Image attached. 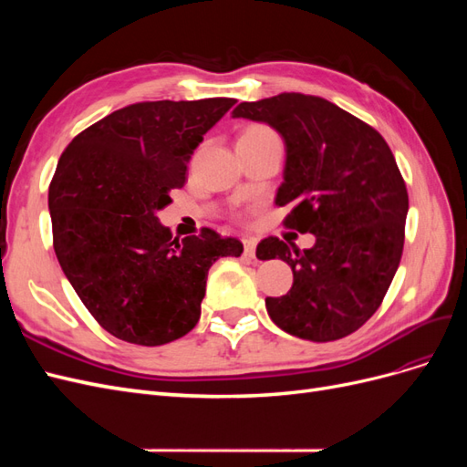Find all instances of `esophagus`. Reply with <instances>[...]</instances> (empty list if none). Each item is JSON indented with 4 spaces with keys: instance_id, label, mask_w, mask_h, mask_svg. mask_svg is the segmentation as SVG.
I'll list each match as a JSON object with an SVG mask.
<instances>
[{
    "instance_id": "esophagus-1",
    "label": "esophagus",
    "mask_w": 467,
    "mask_h": 467,
    "mask_svg": "<svg viewBox=\"0 0 467 467\" xmlns=\"http://www.w3.org/2000/svg\"><path fill=\"white\" fill-rule=\"evenodd\" d=\"M244 245H245V257H249V259L255 257V247H257L255 239H253V237L244 239Z\"/></svg>"
}]
</instances>
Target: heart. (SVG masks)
Returning a JSON list of instances; mask_svg holds the SVG:
<instances>
[{"instance_id": "obj_1", "label": "heart", "mask_w": 467, "mask_h": 467, "mask_svg": "<svg viewBox=\"0 0 467 467\" xmlns=\"http://www.w3.org/2000/svg\"><path fill=\"white\" fill-rule=\"evenodd\" d=\"M271 136H276L268 126L265 124H253L249 126V129L244 130V134L239 136V140H261V138H271Z\"/></svg>"}]
</instances>
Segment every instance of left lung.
Instances as JSON below:
<instances>
[{
    "label": "left lung",
    "mask_w": 467,
    "mask_h": 467,
    "mask_svg": "<svg viewBox=\"0 0 467 467\" xmlns=\"http://www.w3.org/2000/svg\"><path fill=\"white\" fill-rule=\"evenodd\" d=\"M235 119L271 124L286 142L278 206H290L285 228L314 234L312 249L271 235L259 259H282L292 288L266 298V312L286 333L325 343L368 321L398 271L409 196L393 153L370 124L304 93L239 103Z\"/></svg>",
    "instance_id": "1"
}]
</instances>
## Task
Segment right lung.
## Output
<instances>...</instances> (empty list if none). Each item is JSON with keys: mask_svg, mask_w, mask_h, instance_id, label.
I'll list each match as a JSON object with an SVG mask.
<instances>
[{"mask_svg": "<svg viewBox=\"0 0 467 467\" xmlns=\"http://www.w3.org/2000/svg\"><path fill=\"white\" fill-rule=\"evenodd\" d=\"M235 99L142 101L79 132L60 155L48 189L56 257L105 331L158 347L201 317L210 266L244 244L202 228L173 239L155 212L187 181L202 136Z\"/></svg>", "mask_w": 467, "mask_h": 467, "instance_id": "right-lung-1", "label": "right lung"}]
</instances>
